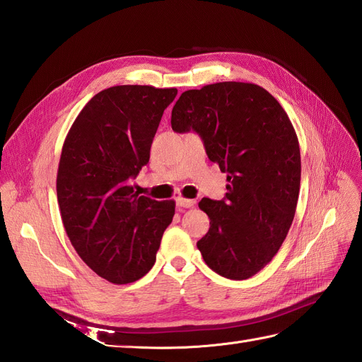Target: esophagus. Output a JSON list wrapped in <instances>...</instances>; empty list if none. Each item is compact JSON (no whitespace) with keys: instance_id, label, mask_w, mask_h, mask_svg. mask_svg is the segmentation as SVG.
<instances>
[{"instance_id":"esophagus-1","label":"esophagus","mask_w":362,"mask_h":362,"mask_svg":"<svg viewBox=\"0 0 362 362\" xmlns=\"http://www.w3.org/2000/svg\"><path fill=\"white\" fill-rule=\"evenodd\" d=\"M194 204H196L194 199H184V198L177 199V205L181 208H192Z\"/></svg>"}]
</instances>
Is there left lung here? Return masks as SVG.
Here are the masks:
<instances>
[{
  "label": "left lung",
  "instance_id": "left-lung-1",
  "mask_svg": "<svg viewBox=\"0 0 362 362\" xmlns=\"http://www.w3.org/2000/svg\"><path fill=\"white\" fill-rule=\"evenodd\" d=\"M170 124L198 134L229 182L223 199L199 202L210 217L198 242L204 261L228 279L254 276L279 250L298 205L300 149L287 113L262 87L225 81L184 92Z\"/></svg>",
  "mask_w": 362,
  "mask_h": 362
}]
</instances>
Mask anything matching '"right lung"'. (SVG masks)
Returning <instances> with one entry per match:
<instances>
[{"label":"right lung","instance_id":"add662e5","mask_svg":"<svg viewBox=\"0 0 362 362\" xmlns=\"http://www.w3.org/2000/svg\"><path fill=\"white\" fill-rule=\"evenodd\" d=\"M177 89L115 86L96 93L62 149L57 199L76 254L113 284L145 276L156 262L175 202L139 196L131 185L149 161L161 116Z\"/></svg>","mask_w":362,"mask_h":362}]
</instances>
